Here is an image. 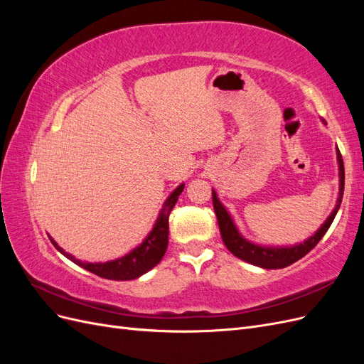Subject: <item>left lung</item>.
<instances>
[{
	"mask_svg": "<svg viewBox=\"0 0 364 364\" xmlns=\"http://www.w3.org/2000/svg\"><path fill=\"white\" fill-rule=\"evenodd\" d=\"M322 123L326 124L325 119H322ZM336 151H337V162H338V197L336 202V208L333 209V213L328 215V218L322 223V226L318 228L310 238L304 240L302 243H296L293 246H262L245 238L238 230L232 215H230L226 206L220 202L215 190H213L214 211L218 220L220 234H222V240L225 246L228 247V250L230 253H234L237 258L252 264V266L269 269V270L284 269L290 266V264L296 262L297 259H301L302 257H305L306 253L310 252L326 234V230L329 229V226H331L333 220L338 211L341 197H343L345 167H343V159H341V155H340V150L337 149Z\"/></svg>",
	"mask_w": 364,
	"mask_h": 364,
	"instance_id": "obj_1",
	"label": "left lung"
}]
</instances>
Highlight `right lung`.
I'll return each instance as SVG.
<instances>
[{
    "mask_svg": "<svg viewBox=\"0 0 364 364\" xmlns=\"http://www.w3.org/2000/svg\"><path fill=\"white\" fill-rule=\"evenodd\" d=\"M185 183H181L178 188L173 190L171 194L167 197V200L164 202L161 211L158 214V218L155 225H153L151 230L147 234V237L141 241V243L132 249L126 255L119 257L117 259H111L106 262H87L77 259L71 253L65 252L56 241H54L50 235V240L53 246L56 247L62 255L67 257L70 261H73L77 266L83 267L85 270L91 272L97 277L114 279V281H130L136 279L142 274L151 270L156 264L162 259L165 250L168 246V217L171 209L174 208L176 202H178L181 193L183 191Z\"/></svg>",
    "mask_w": 364,
    "mask_h": 364,
    "instance_id": "add662e5",
    "label": "right lung"
}]
</instances>
